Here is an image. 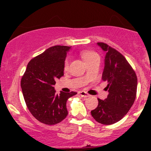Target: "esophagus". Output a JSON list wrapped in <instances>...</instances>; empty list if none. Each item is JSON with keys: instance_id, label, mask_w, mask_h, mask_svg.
<instances>
[{"instance_id": "esophagus-1", "label": "esophagus", "mask_w": 151, "mask_h": 151, "mask_svg": "<svg viewBox=\"0 0 151 151\" xmlns=\"http://www.w3.org/2000/svg\"><path fill=\"white\" fill-rule=\"evenodd\" d=\"M79 93H80V95L82 97H84V98H88V97L90 96L89 94H88L86 92H85V91H80Z\"/></svg>"}]
</instances>
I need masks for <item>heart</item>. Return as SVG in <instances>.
<instances>
[{
  "label": "heart",
  "instance_id": "heart-1",
  "mask_svg": "<svg viewBox=\"0 0 151 151\" xmlns=\"http://www.w3.org/2000/svg\"><path fill=\"white\" fill-rule=\"evenodd\" d=\"M82 58L84 59V60L87 63L89 62L93 61L96 59H99V55L95 51H93L91 50H85L80 52ZM68 66V60H66L64 63V69H67Z\"/></svg>",
  "mask_w": 151,
  "mask_h": 151
}]
</instances>
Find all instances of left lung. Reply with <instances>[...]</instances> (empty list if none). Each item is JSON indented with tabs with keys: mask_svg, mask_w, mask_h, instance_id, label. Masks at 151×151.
I'll list each match as a JSON object with an SVG mask.
<instances>
[{
	"mask_svg": "<svg viewBox=\"0 0 151 151\" xmlns=\"http://www.w3.org/2000/svg\"><path fill=\"white\" fill-rule=\"evenodd\" d=\"M97 44L106 52L102 80L108 83L106 89L109 94L106 99H98V106L91 112L98 123L111 125L121 121L133 105L137 77L121 53L103 42Z\"/></svg>",
	"mask_w": 151,
	"mask_h": 151,
	"instance_id": "obj_1",
	"label": "left lung"
}]
</instances>
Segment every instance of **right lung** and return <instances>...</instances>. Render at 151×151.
<instances>
[{
	"mask_svg": "<svg viewBox=\"0 0 151 151\" xmlns=\"http://www.w3.org/2000/svg\"><path fill=\"white\" fill-rule=\"evenodd\" d=\"M70 47L56 45L29 61L21 79L27 107L39 122L55 125L66 118V101L76 92L56 94L55 80L63 76L64 62Z\"/></svg>",
	"mask_w": 151,
	"mask_h": 151,
	"instance_id": "add662e5",
	"label": "right lung"
}]
</instances>
